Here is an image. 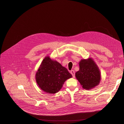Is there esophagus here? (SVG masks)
Returning <instances> with one entry per match:
<instances>
[{"label":"esophagus","instance_id":"1","mask_svg":"<svg viewBox=\"0 0 124 124\" xmlns=\"http://www.w3.org/2000/svg\"><path fill=\"white\" fill-rule=\"evenodd\" d=\"M70 73H71V74L72 75L73 78H75V73L74 70H71V71H70Z\"/></svg>","mask_w":124,"mask_h":124}]
</instances>
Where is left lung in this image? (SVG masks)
<instances>
[{"instance_id":"8db88e82","label":"left lung","mask_w":124,"mask_h":124,"mask_svg":"<svg viewBox=\"0 0 124 124\" xmlns=\"http://www.w3.org/2000/svg\"><path fill=\"white\" fill-rule=\"evenodd\" d=\"M79 66V70L76 72L75 76L84 89L90 90L99 84L100 72L92 58L81 60Z\"/></svg>"}]
</instances>
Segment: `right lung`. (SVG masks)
<instances>
[{
    "mask_svg": "<svg viewBox=\"0 0 124 124\" xmlns=\"http://www.w3.org/2000/svg\"><path fill=\"white\" fill-rule=\"evenodd\" d=\"M72 77L66 68L47 56L43 60L35 78L43 91L48 93H55L61 89L64 82Z\"/></svg>",
    "mask_w": 124,
    "mask_h": 124,
    "instance_id": "1",
    "label": "right lung"
}]
</instances>
